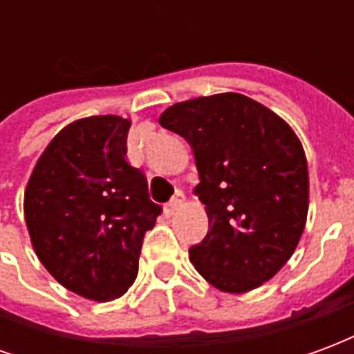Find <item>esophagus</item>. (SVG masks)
Here are the masks:
<instances>
[{
  "mask_svg": "<svg viewBox=\"0 0 354 354\" xmlns=\"http://www.w3.org/2000/svg\"><path fill=\"white\" fill-rule=\"evenodd\" d=\"M184 201H185L184 192H176L174 193V197H172V199H170L169 203L165 205V212H167V214H174L178 208L184 205Z\"/></svg>",
  "mask_w": 354,
  "mask_h": 354,
  "instance_id": "34e87169",
  "label": "esophagus"
}]
</instances>
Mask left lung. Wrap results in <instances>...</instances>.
<instances>
[{"instance_id":"left-lung-1","label":"left lung","mask_w":354,"mask_h":354,"mask_svg":"<svg viewBox=\"0 0 354 354\" xmlns=\"http://www.w3.org/2000/svg\"><path fill=\"white\" fill-rule=\"evenodd\" d=\"M159 123L195 155L208 235L189 260L214 288L245 294L292 258L309 210L301 142L281 115L239 93L178 102Z\"/></svg>"}]
</instances>
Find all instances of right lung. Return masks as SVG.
Returning <instances> with one entry per match:
<instances>
[{
  "instance_id": "add662e5",
  "label": "right lung",
  "mask_w": 354,
  "mask_h": 354,
  "mask_svg": "<svg viewBox=\"0 0 354 354\" xmlns=\"http://www.w3.org/2000/svg\"><path fill=\"white\" fill-rule=\"evenodd\" d=\"M131 119L93 115L66 124L35 162L24 192L30 241L64 288L111 301L138 274L142 241L162 208L127 161Z\"/></svg>"
}]
</instances>
